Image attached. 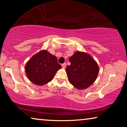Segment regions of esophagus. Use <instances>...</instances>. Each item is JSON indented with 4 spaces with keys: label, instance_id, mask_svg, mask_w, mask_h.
<instances>
[{
    "label": "esophagus",
    "instance_id": "obj_1",
    "mask_svg": "<svg viewBox=\"0 0 127 127\" xmlns=\"http://www.w3.org/2000/svg\"><path fill=\"white\" fill-rule=\"evenodd\" d=\"M62 67H63V68H65L66 66V63L63 64L62 65Z\"/></svg>",
    "mask_w": 127,
    "mask_h": 127
}]
</instances>
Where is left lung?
<instances>
[{"label":"left lung","mask_w":127,"mask_h":127,"mask_svg":"<svg viewBox=\"0 0 127 127\" xmlns=\"http://www.w3.org/2000/svg\"><path fill=\"white\" fill-rule=\"evenodd\" d=\"M70 65L66 69L69 81L79 90H84L92 85L98 76L99 66L88 54L76 51L69 58Z\"/></svg>","instance_id":"1"}]
</instances>
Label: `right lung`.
<instances>
[{
  "instance_id": "1",
  "label": "right lung",
  "mask_w": 127,
  "mask_h": 127,
  "mask_svg": "<svg viewBox=\"0 0 127 127\" xmlns=\"http://www.w3.org/2000/svg\"><path fill=\"white\" fill-rule=\"evenodd\" d=\"M25 72L28 79L37 86H43L51 81L61 66L57 57L42 50L34 54L25 65Z\"/></svg>"
}]
</instances>
